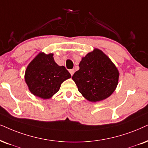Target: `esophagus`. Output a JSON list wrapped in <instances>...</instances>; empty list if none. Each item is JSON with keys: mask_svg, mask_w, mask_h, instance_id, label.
Wrapping results in <instances>:
<instances>
[{"mask_svg": "<svg viewBox=\"0 0 148 148\" xmlns=\"http://www.w3.org/2000/svg\"><path fill=\"white\" fill-rule=\"evenodd\" d=\"M69 72H70L71 76H72L73 74H74V69H72V70H70Z\"/></svg>", "mask_w": 148, "mask_h": 148, "instance_id": "1", "label": "esophagus"}]
</instances>
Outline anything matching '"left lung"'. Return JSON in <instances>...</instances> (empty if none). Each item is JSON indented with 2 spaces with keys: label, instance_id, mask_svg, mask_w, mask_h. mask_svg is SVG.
Returning a JSON list of instances; mask_svg holds the SVG:
<instances>
[{
  "label": "left lung",
  "instance_id": "1",
  "mask_svg": "<svg viewBox=\"0 0 148 148\" xmlns=\"http://www.w3.org/2000/svg\"><path fill=\"white\" fill-rule=\"evenodd\" d=\"M80 69L72 79L79 92L90 102L107 98L117 86L119 73L111 59L102 50L95 48L82 58Z\"/></svg>",
  "mask_w": 148,
  "mask_h": 148
}]
</instances>
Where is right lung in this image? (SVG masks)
<instances>
[{"label": "right lung", "instance_id": "add662e5", "mask_svg": "<svg viewBox=\"0 0 148 148\" xmlns=\"http://www.w3.org/2000/svg\"><path fill=\"white\" fill-rule=\"evenodd\" d=\"M71 78L64 66L55 63L53 54L40 52L27 66L24 78L30 91L43 99L50 98L60 89L61 83Z\"/></svg>", "mask_w": 148, "mask_h": 148}]
</instances>
